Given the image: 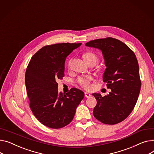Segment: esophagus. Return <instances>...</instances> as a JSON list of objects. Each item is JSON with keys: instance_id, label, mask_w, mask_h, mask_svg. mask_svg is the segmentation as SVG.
Returning <instances> with one entry per match:
<instances>
[{"instance_id": "34e87169", "label": "esophagus", "mask_w": 154, "mask_h": 154, "mask_svg": "<svg viewBox=\"0 0 154 154\" xmlns=\"http://www.w3.org/2000/svg\"><path fill=\"white\" fill-rule=\"evenodd\" d=\"M85 96L87 98H89L91 97V94L90 93H88V92H85Z\"/></svg>"}]
</instances>
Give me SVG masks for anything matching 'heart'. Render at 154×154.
Here are the masks:
<instances>
[{"mask_svg": "<svg viewBox=\"0 0 154 154\" xmlns=\"http://www.w3.org/2000/svg\"><path fill=\"white\" fill-rule=\"evenodd\" d=\"M83 57L84 60L86 61L87 64L94 63L96 64L98 60V57L97 55L92 53V52H88L84 54ZM70 63V61L69 62V64ZM92 80V77L90 76H84V77H80L78 79V82L79 84L83 87L85 89H90L91 88V81Z\"/></svg>", "mask_w": 154, "mask_h": 154, "instance_id": "b5f03b06", "label": "heart"}]
</instances>
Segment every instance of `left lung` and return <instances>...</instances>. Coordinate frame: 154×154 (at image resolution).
Listing matches in <instances>:
<instances>
[{"label": "left lung", "instance_id": "8db88e82", "mask_svg": "<svg viewBox=\"0 0 154 154\" xmlns=\"http://www.w3.org/2000/svg\"><path fill=\"white\" fill-rule=\"evenodd\" d=\"M85 46L101 51L106 67L103 81L111 89L105 97L93 94L97 101L93 114L104 124L119 123L130 115L140 93L141 82L136 56L126 44L112 38L92 40Z\"/></svg>", "mask_w": 154, "mask_h": 154}]
</instances>
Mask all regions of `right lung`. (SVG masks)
<instances>
[{"label":"right lung","mask_w":154,"mask_h":154,"mask_svg":"<svg viewBox=\"0 0 154 154\" xmlns=\"http://www.w3.org/2000/svg\"><path fill=\"white\" fill-rule=\"evenodd\" d=\"M82 43H58L41 48L31 59L25 73L29 106L39 122L50 128H63L72 121L84 98L76 88L59 92L57 81L64 76L65 60Z\"/></svg>","instance_id":"obj_1"}]
</instances>
